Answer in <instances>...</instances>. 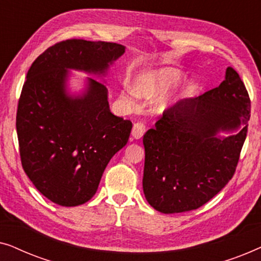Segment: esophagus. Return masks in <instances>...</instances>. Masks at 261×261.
Segmentation results:
<instances>
[{"mask_svg":"<svg viewBox=\"0 0 261 261\" xmlns=\"http://www.w3.org/2000/svg\"><path fill=\"white\" fill-rule=\"evenodd\" d=\"M146 132V126L144 122H135L133 126V129H132V135H133L134 139H140L142 135L145 134Z\"/></svg>","mask_w":261,"mask_h":261,"instance_id":"esophagus-1","label":"esophagus"}]
</instances>
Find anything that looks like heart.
<instances>
[{
	"label": "heart",
	"mask_w": 261,
	"mask_h": 261,
	"mask_svg": "<svg viewBox=\"0 0 261 261\" xmlns=\"http://www.w3.org/2000/svg\"><path fill=\"white\" fill-rule=\"evenodd\" d=\"M180 80V72L174 69H163L154 72L146 73L141 76L135 82L133 85V90L139 96H145V97H152L160 94V92L167 90V89L176 84ZM178 98V96L173 97L163 98L158 102L156 108L159 110L166 109L171 103H173Z\"/></svg>",
	"instance_id": "1"
}]
</instances>
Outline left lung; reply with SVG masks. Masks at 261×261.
Segmentation results:
<instances>
[{"instance_id": "1", "label": "left lung", "mask_w": 261, "mask_h": 261, "mask_svg": "<svg viewBox=\"0 0 261 261\" xmlns=\"http://www.w3.org/2000/svg\"><path fill=\"white\" fill-rule=\"evenodd\" d=\"M251 117V99L233 67L217 88L164 110L144 135L145 197L164 214L197 209L234 176ZM238 130L227 138L219 131Z\"/></svg>"}]
</instances>
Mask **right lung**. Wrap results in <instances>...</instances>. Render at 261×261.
Listing matches in <instances>:
<instances>
[{
	"label": "right lung",
	"instance_id": "1",
	"mask_svg": "<svg viewBox=\"0 0 261 261\" xmlns=\"http://www.w3.org/2000/svg\"><path fill=\"white\" fill-rule=\"evenodd\" d=\"M123 53L124 46L115 42L69 39L48 47L28 70L16 113L21 164L56 204L88 202L132 130L129 120L110 112L101 82L89 78L83 96L67 95L66 69L102 74Z\"/></svg>",
	"mask_w": 261,
	"mask_h": 261
}]
</instances>
